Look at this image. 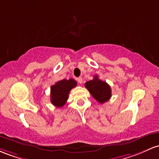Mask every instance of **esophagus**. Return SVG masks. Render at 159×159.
I'll return each mask as SVG.
<instances>
[{
	"mask_svg": "<svg viewBox=\"0 0 159 159\" xmlns=\"http://www.w3.org/2000/svg\"><path fill=\"white\" fill-rule=\"evenodd\" d=\"M77 81H78V82L79 84H82V82H83V79L81 77H79V78H77Z\"/></svg>",
	"mask_w": 159,
	"mask_h": 159,
	"instance_id": "34e87169",
	"label": "esophagus"
}]
</instances>
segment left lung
Instances as JSON below:
<instances>
[{"mask_svg":"<svg viewBox=\"0 0 159 159\" xmlns=\"http://www.w3.org/2000/svg\"><path fill=\"white\" fill-rule=\"evenodd\" d=\"M85 88L93 97L99 103H104L111 98V88L106 81L99 79L98 76H93V79L85 83Z\"/></svg>","mask_w":159,"mask_h":159,"instance_id":"obj_1","label":"left lung"}]
</instances>
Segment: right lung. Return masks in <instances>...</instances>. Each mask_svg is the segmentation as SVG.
I'll return each mask as SVG.
<instances>
[{"label":"right lung","mask_w":159,"mask_h":159,"mask_svg":"<svg viewBox=\"0 0 159 159\" xmlns=\"http://www.w3.org/2000/svg\"><path fill=\"white\" fill-rule=\"evenodd\" d=\"M77 85V82L72 78L63 79L57 82L50 88L51 103L57 107H62L66 104L69 98L70 90Z\"/></svg>","instance_id":"1"}]
</instances>
